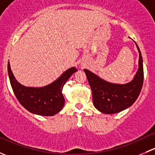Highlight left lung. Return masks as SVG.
<instances>
[{
	"label": "left lung",
	"instance_id": "1",
	"mask_svg": "<svg viewBox=\"0 0 155 155\" xmlns=\"http://www.w3.org/2000/svg\"><path fill=\"white\" fill-rule=\"evenodd\" d=\"M136 45L140 54L139 69L134 79L128 83H111L88 70H84L92 91L93 104L100 112L105 114L118 113L132 106L138 98L143 87L144 73L141 51L137 43Z\"/></svg>",
	"mask_w": 155,
	"mask_h": 155
}]
</instances>
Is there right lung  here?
<instances>
[{"label": "right lung", "instance_id": "obj_1", "mask_svg": "<svg viewBox=\"0 0 155 155\" xmlns=\"http://www.w3.org/2000/svg\"><path fill=\"white\" fill-rule=\"evenodd\" d=\"M7 69L12 91L20 104L31 113L44 116H52L61 110L64 105L62 89L72 74L77 71L73 67L67 70L49 85L34 87L24 86L18 82L11 70L10 62Z\"/></svg>", "mask_w": 155, "mask_h": 155}]
</instances>
